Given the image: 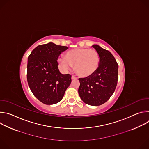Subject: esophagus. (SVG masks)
Here are the masks:
<instances>
[{
  "mask_svg": "<svg viewBox=\"0 0 149 149\" xmlns=\"http://www.w3.org/2000/svg\"><path fill=\"white\" fill-rule=\"evenodd\" d=\"M71 78H72V79H77V78L75 76H74V75H72Z\"/></svg>",
  "mask_w": 149,
  "mask_h": 149,
  "instance_id": "obj_1",
  "label": "esophagus"
}]
</instances>
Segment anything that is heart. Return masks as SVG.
Masks as SVG:
<instances>
[{
	"label": "heart",
	"mask_w": 149,
	"mask_h": 149,
	"mask_svg": "<svg viewBox=\"0 0 149 149\" xmlns=\"http://www.w3.org/2000/svg\"><path fill=\"white\" fill-rule=\"evenodd\" d=\"M100 61V55L95 50L77 48L67 51L64 58L58 59V63L59 67L63 70H68L74 66L78 75L88 77L96 71Z\"/></svg>",
	"instance_id": "obj_1"
}]
</instances>
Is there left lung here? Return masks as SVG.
Segmentation results:
<instances>
[{"label": "left lung", "mask_w": 149, "mask_h": 149, "mask_svg": "<svg viewBox=\"0 0 149 149\" xmlns=\"http://www.w3.org/2000/svg\"><path fill=\"white\" fill-rule=\"evenodd\" d=\"M93 47L100 55L99 66L93 74L79 78L78 93L86 104L98 106L108 101L114 93L118 81V65L110 51L97 45Z\"/></svg>", "instance_id": "1"}]
</instances>
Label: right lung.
Segmentation results:
<instances>
[{
  "label": "right lung",
  "mask_w": 149,
  "mask_h": 149,
  "mask_svg": "<svg viewBox=\"0 0 149 149\" xmlns=\"http://www.w3.org/2000/svg\"><path fill=\"white\" fill-rule=\"evenodd\" d=\"M67 49L50 42L38 46L28 56L29 87L34 96L45 104L59 102L71 82V75L61 74L58 67V56Z\"/></svg>",
  "instance_id": "1"
}]
</instances>
